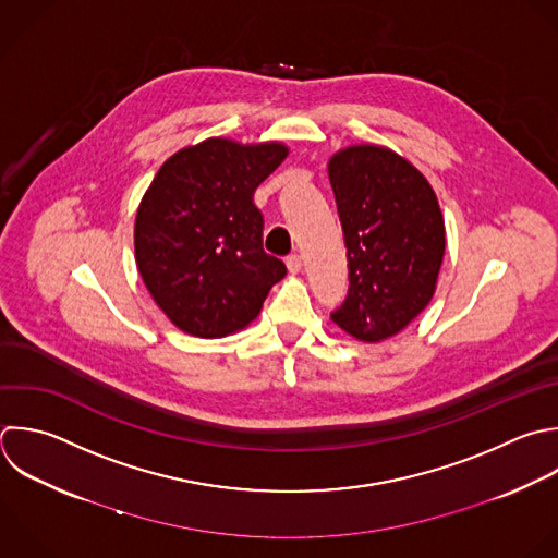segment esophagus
Returning a JSON list of instances; mask_svg holds the SVG:
<instances>
[{"label": "esophagus", "instance_id": "esophagus-1", "mask_svg": "<svg viewBox=\"0 0 558 558\" xmlns=\"http://www.w3.org/2000/svg\"><path fill=\"white\" fill-rule=\"evenodd\" d=\"M286 266H288V270H290L292 275L301 272V268H303V259H301V255H288V257H286Z\"/></svg>", "mask_w": 558, "mask_h": 558}]
</instances>
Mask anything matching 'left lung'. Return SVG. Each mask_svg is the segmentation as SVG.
Returning <instances> with one entry per match:
<instances>
[{
  "label": "left lung",
  "instance_id": "1",
  "mask_svg": "<svg viewBox=\"0 0 558 558\" xmlns=\"http://www.w3.org/2000/svg\"><path fill=\"white\" fill-rule=\"evenodd\" d=\"M329 181L349 259V292L331 320L377 342L429 303L445 255L442 214L423 174L388 148L338 153Z\"/></svg>",
  "mask_w": 558,
  "mask_h": 558
}]
</instances>
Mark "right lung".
Listing matches in <instances>:
<instances>
[{
  "label": "right lung",
  "instance_id": "add662e5",
  "mask_svg": "<svg viewBox=\"0 0 558 558\" xmlns=\"http://www.w3.org/2000/svg\"><path fill=\"white\" fill-rule=\"evenodd\" d=\"M281 144L207 140L170 157L135 222L142 279L168 318L201 338L246 327L286 264L262 246L255 187L286 159Z\"/></svg>",
  "mask_w": 558,
  "mask_h": 558
}]
</instances>
